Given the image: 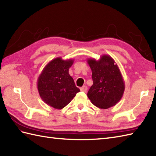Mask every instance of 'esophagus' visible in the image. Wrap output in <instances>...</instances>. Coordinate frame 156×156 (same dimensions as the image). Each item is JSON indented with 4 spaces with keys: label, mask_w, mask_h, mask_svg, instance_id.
Returning a JSON list of instances; mask_svg holds the SVG:
<instances>
[{
    "label": "esophagus",
    "mask_w": 156,
    "mask_h": 156,
    "mask_svg": "<svg viewBox=\"0 0 156 156\" xmlns=\"http://www.w3.org/2000/svg\"><path fill=\"white\" fill-rule=\"evenodd\" d=\"M87 89H88V88L87 86H83V87L80 88V90L82 92H87Z\"/></svg>",
    "instance_id": "34e87169"
}]
</instances>
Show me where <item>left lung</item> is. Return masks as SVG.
<instances>
[{
  "instance_id": "obj_1",
  "label": "left lung",
  "mask_w": 156,
  "mask_h": 156,
  "mask_svg": "<svg viewBox=\"0 0 156 156\" xmlns=\"http://www.w3.org/2000/svg\"><path fill=\"white\" fill-rule=\"evenodd\" d=\"M93 84L87 96L96 107L107 109L121 100L125 90V82L117 64L110 55H102L98 60L88 58Z\"/></svg>"
}]
</instances>
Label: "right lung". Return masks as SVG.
<instances>
[{
  "mask_svg": "<svg viewBox=\"0 0 156 156\" xmlns=\"http://www.w3.org/2000/svg\"><path fill=\"white\" fill-rule=\"evenodd\" d=\"M74 59L56 58L45 66L37 79L39 96L45 103L56 109H62L71 102L80 89L69 74Z\"/></svg>",
  "mask_w": 156,
  "mask_h": 156,
  "instance_id": "right-lung-1",
  "label": "right lung"
}]
</instances>
